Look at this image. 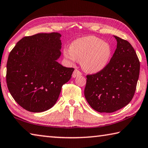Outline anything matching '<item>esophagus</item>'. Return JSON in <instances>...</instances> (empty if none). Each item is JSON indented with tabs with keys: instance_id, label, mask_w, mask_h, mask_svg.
Returning a JSON list of instances; mask_svg holds the SVG:
<instances>
[{
	"instance_id": "34e87169",
	"label": "esophagus",
	"mask_w": 148,
	"mask_h": 148,
	"mask_svg": "<svg viewBox=\"0 0 148 148\" xmlns=\"http://www.w3.org/2000/svg\"><path fill=\"white\" fill-rule=\"evenodd\" d=\"M82 74V72H80V71H79V70L75 69L74 72H73V74H72V77H77V76H81Z\"/></svg>"
}]
</instances>
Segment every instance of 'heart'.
Masks as SVG:
<instances>
[{"label": "heart", "mask_w": 148, "mask_h": 148, "mask_svg": "<svg viewBox=\"0 0 148 148\" xmlns=\"http://www.w3.org/2000/svg\"><path fill=\"white\" fill-rule=\"evenodd\" d=\"M112 53V47L108 43L92 36L77 39L69 49L63 50L65 59L71 63L76 59L81 61L84 71L91 73L103 70L109 63Z\"/></svg>", "instance_id": "1"}]
</instances>
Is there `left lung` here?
I'll use <instances>...</instances> for the list:
<instances>
[{
  "mask_svg": "<svg viewBox=\"0 0 148 148\" xmlns=\"http://www.w3.org/2000/svg\"><path fill=\"white\" fill-rule=\"evenodd\" d=\"M117 48L109 63L95 74L87 75L85 97L92 109L112 113L133 98L140 74V61L129 42L115 36Z\"/></svg>",
  "mask_w": 148,
  "mask_h": 148,
  "instance_id": "1",
  "label": "left lung"
}]
</instances>
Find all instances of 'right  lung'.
Returning <instances> with one entry per match:
<instances>
[{
  "label": "right lung",
  "instance_id": "right-lung-1",
  "mask_svg": "<svg viewBox=\"0 0 148 148\" xmlns=\"http://www.w3.org/2000/svg\"><path fill=\"white\" fill-rule=\"evenodd\" d=\"M61 36L57 32L25 36L9 54L7 86L17 103L27 111L51 108L62 86L71 79L74 69L57 61L61 54Z\"/></svg>",
  "mask_w": 148,
  "mask_h": 148
}]
</instances>
